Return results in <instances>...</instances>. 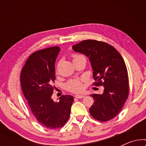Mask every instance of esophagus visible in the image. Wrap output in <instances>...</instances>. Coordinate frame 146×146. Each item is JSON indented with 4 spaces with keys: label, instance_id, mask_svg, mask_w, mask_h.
Returning <instances> with one entry per match:
<instances>
[{
    "label": "esophagus",
    "instance_id": "1",
    "mask_svg": "<svg viewBox=\"0 0 146 146\" xmlns=\"http://www.w3.org/2000/svg\"><path fill=\"white\" fill-rule=\"evenodd\" d=\"M75 98H78V99H81V98H84V96L77 94L75 96Z\"/></svg>",
    "mask_w": 146,
    "mask_h": 146
}]
</instances>
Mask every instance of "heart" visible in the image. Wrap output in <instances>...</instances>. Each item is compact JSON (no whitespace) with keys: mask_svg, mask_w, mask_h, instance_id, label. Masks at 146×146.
Segmentation results:
<instances>
[{"mask_svg":"<svg viewBox=\"0 0 146 146\" xmlns=\"http://www.w3.org/2000/svg\"><path fill=\"white\" fill-rule=\"evenodd\" d=\"M72 58L73 59V62H75L78 60L82 58L86 59L84 56L79 54H72ZM65 88L68 91L72 92H80L83 89L82 82L81 80L80 79H71L65 84Z\"/></svg>","mask_w":146,"mask_h":146,"instance_id":"obj_1","label":"heart"}]
</instances>
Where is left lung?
Segmentation results:
<instances>
[{
  "label": "left lung",
  "mask_w": 146,
  "mask_h": 146,
  "mask_svg": "<svg viewBox=\"0 0 146 146\" xmlns=\"http://www.w3.org/2000/svg\"><path fill=\"white\" fill-rule=\"evenodd\" d=\"M75 52L89 58L96 86L104 87L102 94H92L93 105L90 113L94 118L107 121L121 111L129 95L126 66L116 49L104 42L86 40L74 45Z\"/></svg>",
  "instance_id": "left-lung-1"
}]
</instances>
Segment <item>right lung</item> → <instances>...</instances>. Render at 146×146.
Returning a JSON list of instances; mask_svg holds the SVG:
<instances>
[{"label": "right lung", "instance_id": "obj_1", "mask_svg": "<svg viewBox=\"0 0 146 146\" xmlns=\"http://www.w3.org/2000/svg\"><path fill=\"white\" fill-rule=\"evenodd\" d=\"M58 46L40 50L30 56L22 69V90L37 121L47 128L58 129L69 118L74 98L62 95L54 102L51 98L54 86L55 62Z\"/></svg>", "mask_w": 146, "mask_h": 146}]
</instances>
